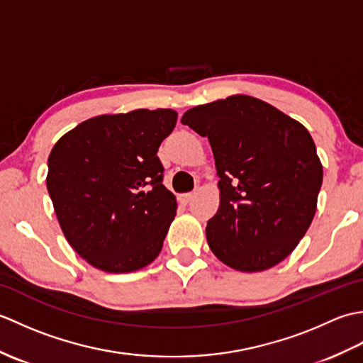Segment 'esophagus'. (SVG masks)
Here are the masks:
<instances>
[{"instance_id": "1", "label": "esophagus", "mask_w": 363, "mask_h": 363, "mask_svg": "<svg viewBox=\"0 0 363 363\" xmlns=\"http://www.w3.org/2000/svg\"><path fill=\"white\" fill-rule=\"evenodd\" d=\"M195 195H196V191H190V194H184V195L181 196V201L187 204V203L191 201V199L195 198Z\"/></svg>"}]
</instances>
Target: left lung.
Wrapping results in <instances>:
<instances>
[{
  "instance_id": "8db88e82",
  "label": "left lung",
  "mask_w": 363,
  "mask_h": 363,
  "mask_svg": "<svg viewBox=\"0 0 363 363\" xmlns=\"http://www.w3.org/2000/svg\"><path fill=\"white\" fill-rule=\"evenodd\" d=\"M181 121L207 137L220 177V207L206 228L212 252L238 272L279 264L317 211L323 167L309 130L246 95L194 107Z\"/></svg>"
}]
</instances>
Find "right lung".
Listing matches in <instances>:
<instances>
[{"label": "right lung", "mask_w": 363, "mask_h": 363, "mask_svg": "<svg viewBox=\"0 0 363 363\" xmlns=\"http://www.w3.org/2000/svg\"><path fill=\"white\" fill-rule=\"evenodd\" d=\"M172 109H138L82 121L54 145L46 187L73 250L107 273L159 256L177 203L157 156L176 126Z\"/></svg>", "instance_id": "1"}]
</instances>
